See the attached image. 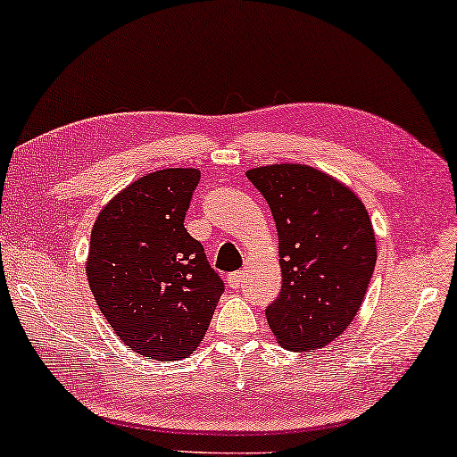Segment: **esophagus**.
Returning a JSON list of instances; mask_svg holds the SVG:
<instances>
[{"mask_svg":"<svg viewBox=\"0 0 457 457\" xmlns=\"http://www.w3.org/2000/svg\"><path fill=\"white\" fill-rule=\"evenodd\" d=\"M243 278H245V273H243V271H235V273H230V276L227 278V282H228V287H230V290H238V286L243 284Z\"/></svg>","mask_w":457,"mask_h":457,"instance_id":"34e87169","label":"esophagus"}]
</instances>
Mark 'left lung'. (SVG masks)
I'll return each instance as SVG.
<instances>
[{"label": "left lung", "instance_id": "1", "mask_svg": "<svg viewBox=\"0 0 457 457\" xmlns=\"http://www.w3.org/2000/svg\"><path fill=\"white\" fill-rule=\"evenodd\" d=\"M247 178L278 228L282 292L265 308L284 349H320L351 325L376 265V235L353 189L302 163L255 167Z\"/></svg>", "mask_w": 457, "mask_h": 457}]
</instances>
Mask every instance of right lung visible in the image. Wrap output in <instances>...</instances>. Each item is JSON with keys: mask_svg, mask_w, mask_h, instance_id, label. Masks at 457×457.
I'll list each match as a JSON object with an SVG mask.
<instances>
[{"mask_svg": "<svg viewBox=\"0 0 457 457\" xmlns=\"http://www.w3.org/2000/svg\"><path fill=\"white\" fill-rule=\"evenodd\" d=\"M198 181L192 167L146 173L120 189L91 228V294L112 331L146 360L194 353L224 292L184 227Z\"/></svg>", "mask_w": 457, "mask_h": 457, "instance_id": "add662e5", "label": "right lung"}]
</instances>
